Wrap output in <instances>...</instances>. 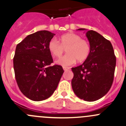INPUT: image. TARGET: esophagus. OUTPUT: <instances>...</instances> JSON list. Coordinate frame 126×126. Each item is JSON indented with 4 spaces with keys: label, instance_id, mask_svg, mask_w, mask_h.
Wrapping results in <instances>:
<instances>
[{
    "label": "esophagus",
    "instance_id": "obj_1",
    "mask_svg": "<svg viewBox=\"0 0 126 126\" xmlns=\"http://www.w3.org/2000/svg\"><path fill=\"white\" fill-rule=\"evenodd\" d=\"M63 69H64V71H67V70H68V69H69V68H68V67H66V66H63Z\"/></svg>",
    "mask_w": 126,
    "mask_h": 126
}]
</instances>
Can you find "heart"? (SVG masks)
<instances>
[{
    "mask_svg": "<svg viewBox=\"0 0 126 126\" xmlns=\"http://www.w3.org/2000/svg\"><path fill=\"white\" fill-rule=\"evenodd\" d=\"M48 50L53 56L60 57L66 48L65 55L56 61V63L63 66L74 64L78 60L82 62L89 57L90 52L89 44L81 37L73 32L65 34L60 37V42L56 39H52L48 42Z\"/></svg>",
    "mask_w": 126,
    "mask_h": 126,
    "instance_id": "obj_1",
    "label": "heart"
}]
</instances>
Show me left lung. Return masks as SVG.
I'll return each mask as SVG.
<instances>
[{"label": "left lung", "mask_w": 126, "mask_h": 126, "mask_svg": "<svg viewBox=\"0 0 126 126\" xmlns=\"http://www.w3.org/2000/svg\"><path fill=\"white\" fill-rule=\"evenodd\" d=\"M85 34L90 44V54L82 64L71 68L74 73L71 85L77 97L94 102L105 95L110 89L116 59L109 41L92 30L87 31Z\"/></svg>", "instance_id": "obj_1"}]
</instances>
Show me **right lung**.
I'll return each mask as SVG.
<instances>
[{"label":"right lung","mask_w":126,"mask_h":126,"mask_svg":"<svg viewBox=\"0 0 126 126\" xmlns=\"http://www.w3.org/2000/svg\"><path fill=\"white\" fill-rule=\"evenodd\" d=\"M55 34L39 31L28 35L16 46L13 68L19 90L27 98L42 101L49 98L57 88L64 70L53 65L48 42Z\"/></svg>","instance_id":"1"}]
</instances>
